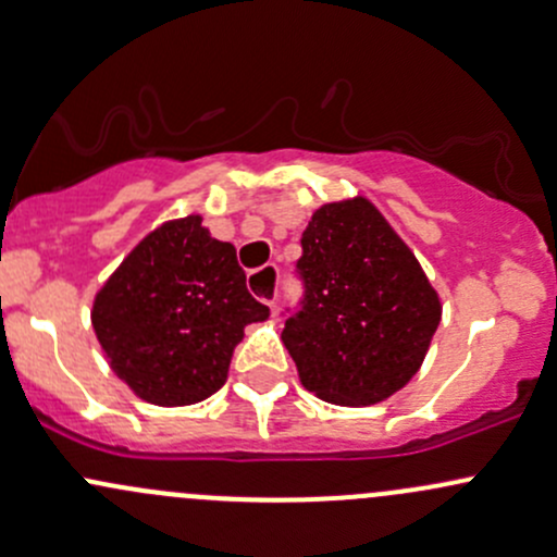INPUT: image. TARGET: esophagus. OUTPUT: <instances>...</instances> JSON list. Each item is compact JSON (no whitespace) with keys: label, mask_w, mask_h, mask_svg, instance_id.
<instances>
[{"label":"esophagus","mask_w":557,"mask_h":557,"mask_svg":"<svg viewBox=\"0 0 557 557\" xmlns=\"http://www.w3.org/2000/svg\"><path fill=\"white\" fill-rule=\"evenodd\" d=\"M247 284H249V292H252L257 300L273 308V302H276V292H278V268L265 265L260 268V271L249 273Z\"/></svg>","instance_id":"1"}]
</instances>
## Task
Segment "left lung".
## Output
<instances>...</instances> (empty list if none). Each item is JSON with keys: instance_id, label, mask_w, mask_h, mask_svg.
Listing matches in <instances>:
<instances>
[{"instance_id": "left-lung-1", "label": "left lung", "mask_w": 557, "mask_h": 557, "mask_svg": "<svg viewBox=\"0 0 557 557\" xmlns=\"http://www.w3.org/2000/svg\"><path fill=\"white\" fill-rule=\"evenodd\" d=\"M297 268L305 305L281 339L305 391L372 406L409 385L441 324V297L385 214L367 196L319 207Z\"/></svg>"}]
</instances>
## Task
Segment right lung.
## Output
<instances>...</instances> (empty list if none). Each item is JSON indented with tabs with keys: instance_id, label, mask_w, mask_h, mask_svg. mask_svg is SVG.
Returning <instances> with one entry per match:
<instances>
[{
	"instance_id": "obj_1",
	"label": "right lung",
	"mask_w": 557,
	"mask_h": 557,
	"mask_svg": "<svg viewBox=\"0 0 557 557\" xmlns=\"http://www.w3.org/2000/svg\"><path fill=\"white\" fill-rule=\"evenodd\" d=\"M268 315L247 292L233 244L209 236L201 214L148 233L89 310L113 374L153 406H190L218 393L244 326Z\"/></svg>"
}]
</instances>
